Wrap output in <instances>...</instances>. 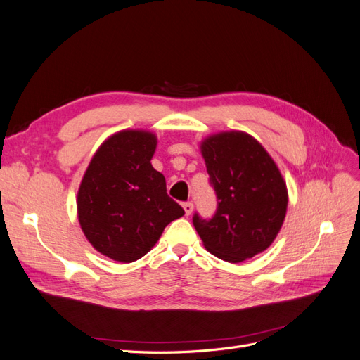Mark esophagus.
<instances>
[{"mask_svg":"<svg viewBox=\"0 0 360 360\" xmlns=\"http://www.w3.org/2000/svg\"><path fill=\"white\" fill-rule=\"evenodd\" d=\"M183 209H184V213H186V216H191L192 212H193V204L192 202H184Z\"/></svg>","mask_w":360,"mask_h":360,"instance_id":"1","label":"esophagus"}]
</instances>
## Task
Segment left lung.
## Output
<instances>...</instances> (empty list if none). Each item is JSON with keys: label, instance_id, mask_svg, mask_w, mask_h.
<instances>
[{"label": "left lung", "instance_id": "left-lung-1", "mask_svg": "<svg viewBox=\"0 0 360 360\" xmlns=\"http://www.w3.org/2000/svg\"><path fill=\"white\" fill-rule=\"evenodd\" d=\"M217 210L210 221L193 216L204 248L228 263L266 250L284 224L288 191L271 156L242 130L217 132L200 143Z\"/></svg>", "mask_w": 360, "mask_h": 360}]
</instances>
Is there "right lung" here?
Returning <instances> with one entry per match:
<instances>
[{
    "instance_id": "obj_1",
    "label": "right lung",
    "mask_w": 360,
    "mask_h": 360,
    "mask_svg": "<svg viewBox=\"0 0 360 360\" xmlns=\"http://www.w3.org/2000/svg\"><path fill=\"white\" fill-rule=\"evenodd\" d=\"M158 136L124 129L96 150L81 180L76 209L86 240L120 263L144 257L165 226L184 214L168 197L165 177L151 165Z\"/></svg>"
}]
</instances>
